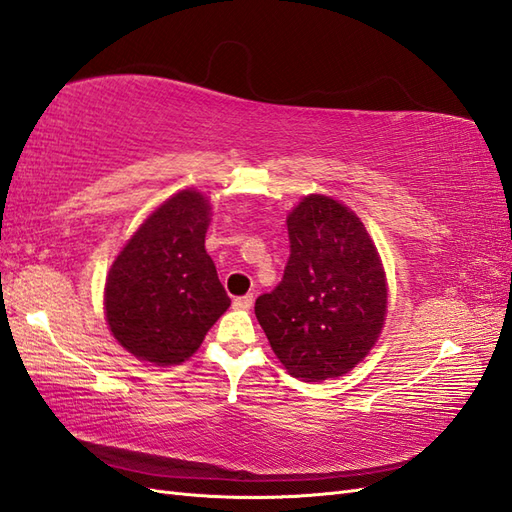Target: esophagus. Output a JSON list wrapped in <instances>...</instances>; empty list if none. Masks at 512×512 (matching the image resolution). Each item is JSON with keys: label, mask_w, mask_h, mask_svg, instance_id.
<instances>
[{"label": "esophagus", "mask_w": 512, "mask_h": 512, "mask_svg": "<svg viewBox=\"0 0 512 512\" xmlns=\"http://www.w3.org/2000/svg\"><path fill=\"white\" fill-rule=\"evenodd\" d=\"M233 307H235V309H251V307H253V296L246 294V296L235 298V300H233Z\"/></svg>", "instance_id": "34e87169"}]
</instances>
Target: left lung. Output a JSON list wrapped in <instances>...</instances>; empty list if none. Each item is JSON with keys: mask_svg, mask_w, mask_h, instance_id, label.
Masks as SVG:
<instances>
[{"mask_svg": "<svg viewBox=\"0 0 512 512\" xmlns=\"http://www.w3.org/2000/svg\"><path fill=\"white\" fill-rule=\"evenodd\" d=\"M292 253L255 316L283 368L305 383L333 381L370 355L387 320L383 259L361 218L326 194L287 214Z\"/></svg>", "mask_w": 512, "mask_h": 512, "instance_id": "obj_1", "label": "left lung"}]
</instances>
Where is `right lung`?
I'll list each match as a JSON object with an SVG mask.
<instances>
[{"instance_id":"1","label":"right lung","mask_w":512,"mask_h":512,"mask_svg":"<svg viewBox=\"0 0 512 512\" xmlns=\"http://www.w3.org/2000/svg\"><path fill=\"white\" fill-rule=\"evenodd\" d=\"M209 196L186 188L157 205L116 253L103 285V313L123 350L153 368L188 361L231 305L205 233Z\"/></svg>"}]
</instances>
